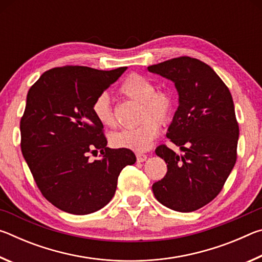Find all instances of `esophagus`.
Instances as JSON below:
<instances>
[{"label": "esophagus", "mask_w": 262, "mask_h": 262, "mask_svg": "<svg viewBox=\"0 0 262 262\" xmlns=\"http://www.w3.org/2000/svg\"><path fill=\"white\" fill-rule=\"evenodd\" d=\"M136 159H137V162H139V163H142V162L147 161V155L137 152V154H136Z\"/></svg>", "instance_id": "34e87169"}]
</instances>
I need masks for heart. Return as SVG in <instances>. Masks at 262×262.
<instances>
[{"mask_svg": "<svg viewBox=\"0 0 262 262\" xmlns=\"http://www.w3.org/2000/svg\"><path fill=\"white\" fill-rule=\"evenodd\" d=\"M119 91L129 99L142 103L143 107L141 118L144 120L139 126L125 128L111 134L110 143L114 148L144 151L158 135L161 122L166 123L173 117L174 97L170 91L156 90V85L140 74H130L127 76ZM92 113L96 120L105 127H114L117 123L110 96L106 92L97 96L92 104Z\"/></svg>", "mask_w": 262, "mask_h": 262, "instance_id": "heart-1", "label": "heart"}]
</instances>
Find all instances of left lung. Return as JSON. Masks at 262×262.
I'll list each match as a JSON object with an SVG mask.
<instances>
[{"mask_svg": "<svg viewBox=\"0 0 262 262\" xmlns=\"http://www.w3.org/2000/svg\"><path fill=\"white\" fill-rule=\"evenodd\" d=\"M148 70L174 83L179 106L166 136L184 151L179 156L165 144L156 148L167 172L152 185L154 195L172 210H198L219 195L237 161L232 96L211 67L193 57H174Z\"/></svg>", "mask_w": 262, "mask_h": 262, "instance_id": "8db88e82", "label": "left lung"}]
</instances>
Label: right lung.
<instances>
[{"mask_svg": "<svg viewBox=\"0 0 262 262\" xmlns=\"http://www.w3.org/2000/svg\"><path fill=\"white\" fill-rule=\"evenodd\" d=\"M126 69L53 68L28 92L20 119L21 154L46 200L69 214L86 215L105 207L122 168L136 162L129 149L106 147L104 126L92 113L97 96ZM97 149L103 156L91 162L88 154Z\"/></svg>", "mask_w": 262, "mask_h": 262, "instance_id": "obj_1", "label": "right lung"}]
</instances>
